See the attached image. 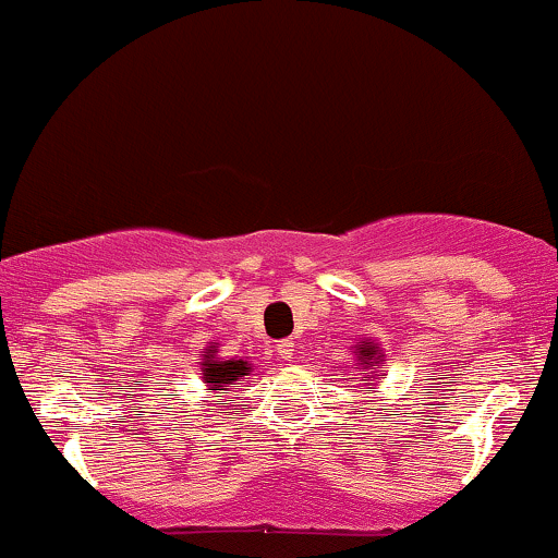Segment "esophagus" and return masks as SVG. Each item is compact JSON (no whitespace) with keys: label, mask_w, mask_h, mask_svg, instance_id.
<instances>
[{"label":"esophagus","mask_w":558,"mask_h":558,"mask_svg":"<svg viewBox=\"0 0 558 558\" xmlns=\"http://www.w3.org/2000/svg\"><path fill=\"white\" fill-rule=\"evenodd\" d=\"M275 351H278V354L283 356V360L291 362V360H293V351H296V343L288 341V338H283V341L275 343Z\"/></svg>","instance_id":"obj_1"}]
</instances>
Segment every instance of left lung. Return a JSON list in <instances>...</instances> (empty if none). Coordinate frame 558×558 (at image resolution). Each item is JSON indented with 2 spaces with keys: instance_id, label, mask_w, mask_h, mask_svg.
Masks as SVG:
<instances>
[{
  "instance_id": "8db88e82",
  "label": "left lung",
  "mask_w": 558,
  "mask_h": 558,
  "mask_svg": "<svg viewBox=\"0 0 558 558\" xmlns=\"http://www.w3.org/2000/svg\"><path fill=\"white\" fill-rule=\"evenodd\" d=\"M356 354H360V362L364 364V367H373V354H375V345H367V343H362V349L356 351Z\"/></svg>"
}]
</instances>
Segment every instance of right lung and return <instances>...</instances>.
Segmentation results:
<instances>
[{
  "label": "right lung",
  "mask_w": 558,
  "mask_h": 558,
  "mask_svg": "<svg viewBox=\"0 0 558 558\" xmlns=\"http://www.w3.org/2000/svg\"><path fill=\"white\" fill-rule=\"evenodd\" d=\"M248 364L243 360H220L217 356V345H209L204 351V362H202V380L207 383V390H230L235 383L243 380V375H248Z\"/></svg>",
  "instance_id": "add662e5"
}]
</instances>
